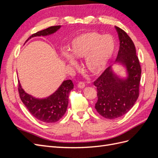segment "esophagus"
<instances>
[{
    "label": "esophagus",
    "instance_id": "obj_1",
    "mask_svg": "<svg viewBox=\"0 0 158 158\" xmlns=\"http://www.w3.org/2000/svg\"><path fill=\"white\" fill-rule=\"evenodd\" d=\"M85 84L84 83V82H80L78 84V87L79 88H81V89H82V88H84V87H85Z\"/></svg>",
    "mask_w": 158,
    "mask_h": 158
}]
</instances>
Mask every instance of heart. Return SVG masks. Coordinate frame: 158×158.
Here are the masks:
<instances>
[{
	"label": "heart",
	"instance_id": "b5f03b06",
	"mask_svg": "<svg viewBox=\"0 0 158 158\" xmlns=\"http://www.w3.org/2000/svg\"><path fill=\"white\" fill-rule=\"evenodd\" d=\"M115 50L112 36L95 31L84 32L76 36L71 42L70 51L63 50L61 56L67 64L77 69L76 59H85V66L94 74L101 73L111 60Z\"/></svg>",
	"mask_w": 158,
	"mask_h": 158
}]
</instances>
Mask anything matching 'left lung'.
Segmentation results:
<instances>
[{
    "label": "left lung",
    "mask_w": 158,
    "mask_h": 158,
    "mask_svg": "<svg viewBox=\"0 0 158 158\" xmlns=\"http://www.w3.org/2000/svg\"><path fill=\"white\" fill-rule=\"evenodd\" d=\"M120 47L115 63L125 66L127 77L120 78L109 66L95 81L98 102L95 108L105 118L120 117L130 110L139 96L141 67L135 44L127 33L115 26Z\"/></svg>",
    "instance_id": "obj_1"
}]
</instances>
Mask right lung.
I'll return each mask as SVG.
<instances>
[{"instance_id":"obj_1","label":"right lung","mask_w":158,"mask_h":158,"mask_svg":"<svg viewBox=\"0 0 158 158\" xmlns=\"http://www.w3.org/2000/svg\"><path fill=\"white\" fill-rule=\"evenodd\" d=\"M60 27L61 26H51L33 33L26 41L34 37L51 35ZM73 88L74 84L71 80H64L55 92L46 98L39 99L27 94L18 80V92L22 102L33 117L45 123H55L63 117L67 109L69 94Z\"/></svg>"}]
</instances>
